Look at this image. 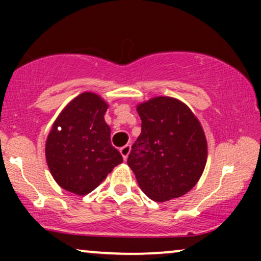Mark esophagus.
Returning <instances> with one entry per match:
<instances>
[{
	"label": "esophagus",
	"instance_id": "34e87169",
	"mask_svg": "<svg viewBox=\"0 0 261 261\" xmlns=\"http://www.w3.org/2000/svg\"><path fill=\"white\" fill-rule=\"evenodd\" d=\"M130 151H131V146L130 145H125L124 147L120 148V153L122 155V158H124V161L127 160L128 154H130Z\"/></svg>",
	"mask_w": 261,
	"mask_h": 261
}]
</instances>
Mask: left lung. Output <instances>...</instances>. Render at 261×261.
Wrapping results in <instances>:
<instances>
[{
	"instance_id": "8db88e82",
	"label": "left lung",
	"mask_w": 261,
	"mask_h": 261,
	"mask_svg": "<svg viewBox=\"0 0 261 261\" xmlns=\"http://www.w3.org/2000/svg\"><path fill=\"white\" fill-rule=\"evenodd\" d=\"M136 109L142 124L127 164L139 187L157 202L182 196L195 187L207 161L201 124L172 97H154Z\"/></svg>"
}]
</instances>
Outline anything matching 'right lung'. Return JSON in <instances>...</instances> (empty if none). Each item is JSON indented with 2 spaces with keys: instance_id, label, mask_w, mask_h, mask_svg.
<instances>
[{
  "instance_id": "add662e5",
  "label": "right lung",
  "mask_w": 261,
  "mask_h": 261,
  "mask_svg": "<svg viewBox=\"0 0 261 261\" xmlns=\"http://www.w3.org/2000/svg\"><path fill=\"white\" fill-rule=\"evenodd\" d=\"M108 107L97 93H81L62 109L47 135L45 157L50 173L60 187L76 195L91 193L122 163L104 120Z\"/></svg>"
}]
</instances>
